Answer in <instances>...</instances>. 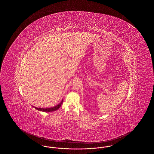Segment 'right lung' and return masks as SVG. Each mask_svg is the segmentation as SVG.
<instances>
[{"instance_id":"right-lung-1","label":"right lung","mask_w":154,"mask_h":154,"mask_svg":"<svg viewBox=\"0 0 154 154\" xmlns=\"http://www.w3.org/2000/svg\"><path fill=\"white\" fill-rule=\"evenodd\" d=\"M63 101L62 100V101L59 103L58 105H57V106H54V107H51V108H37V107H33L35 108H36L37 110L39 111L47 112L55 111L58 109L60 108V107L61 106V105H62V104L63 103Z\"/></svg>"}]
</instances>
